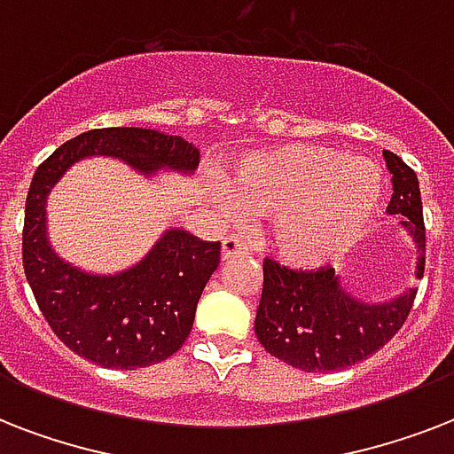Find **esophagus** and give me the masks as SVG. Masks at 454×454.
I'll return each mask as SVG.
<instances>
[{"label":"esophagus","instance_id":"obj_1","mask_svg":"<svg viewBox=\"0 0 454 454\" xmlns=\"http://www.w3.org/2000/svg\"><path fill=\"white\" fill-rule=\"evenodd\" d=\"M247 254V245H245L238 235H228V238L221 240V259H223V262H228V259H240V256Z\"/></svg>","mask_w":454,"mask_h":454}]
</instances>
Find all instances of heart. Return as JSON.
<instances>
[{"label":"heart","mask_w":454,"mask_h":454,"mask_svg":"<svg viewBox=\"0 0 454 454\" xmlns=\"http://www.w3.org/2000/svg\"><path fill=\"white\" fill-rule=\"evenodd\" d=\"M228 212L270 221V245L294 266L351 247L384 202L377 167L325 145H283L242 157L228 181Z\"/></svg>","instance_id":"1"}]
</instances>
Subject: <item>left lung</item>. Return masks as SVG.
<instances>
[{"label":"left lung","mask_w":454,"mask_h":454,"mask_svg":"<svg viewBox=\"0 0 454 454\" xmlns=\"http://www.w3.org/2000/svg\"><path fill=\"white\" fill-rule=\"evenodd\" d=\"M388 171L394 174V198L388 212L405 216L403 226L415 235L424 276L427 233H424L422 195L417 174L391 151H384ZM415 290L388 303L356 301L339 285L330 266L290 269L276 259H263V290L256 309V339L270 356L303 372H334L356 365L388 344L408 320Z\"/></svg>","instance_id":"8db88e82"}]
</instances>
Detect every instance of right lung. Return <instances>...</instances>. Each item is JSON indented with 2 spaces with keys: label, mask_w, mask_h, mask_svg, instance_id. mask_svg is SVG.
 I'll use <instances>...</instances> for the list:
<instances>
[{
  "label": "right lung",
  "mask_w": 454,
  "mask_h": 454,
  "mask_svg": "<svg viewBox=\"0 0 454 454\" xmlns=\"http://www.w3.org/2000/svg\"><path fill=\"white\" fill-rule=\"evenodd\" d=\"M113 155L134 169L192 171L200 151L155 129L108 127L70 138L39 164L25 200L23 269L53 334L73 353L113 370L162 363L184 346L207 280L219 266L221 242L169 231L153 252L120 276H89L60 262L46 242L44 205L70 164Z\"/></svg>",
  "instance_id": "1"
}]
</instances>
